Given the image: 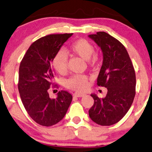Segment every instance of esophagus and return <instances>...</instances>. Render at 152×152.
<instances>
[{
  "instance_id": "esophagus-1",
  "label": "esophagus",
  "mask_w": 152,
  "mask_h": 152,
  "mask_svg": "<svg viewBox=\"0 0 152 152\" xmlns=\"http://www.w3.org/2000/svg\"><path fill=\"white\" fill-rule=\"evenodd\" d=\"M86 95L83 93H74V96L75 97H84Z\"/></svg>"
}]
</instances>
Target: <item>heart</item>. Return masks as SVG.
I'll list each match as a JSON object with an SVG mask.
<instances>
[{
    "label": "heart",
    "mask_w": 152,
    "mask_h": 152,
    "mask_svg": "<svg viewBox=\"0 0 152 152\" xmlns=\"http://www.w3.org/2000/svg\"><path fill=\"white\" fill-rule=\"evenodd\" d=\"M68 51L72 55L85 59L90 66H95L99 62V55L95 52L93 43L85 38H80L73 42L69 47ZM53 64L59 74H66L68 69V57L64 50H59L55 54ZM89 80L90 78L86 75H74L66 80V86L72 90L83 92L88 88Z\"/></svg>",
    "instance_id": "obj_1"
}]
</instances>
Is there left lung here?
<instances>
[{"label": "left lung", "mask_w": 152, "mask_h": 152, "mask_svg": "<svg viewBox=\"0 0 152 152\" xmlns=\"http://www.w3.org/2000/svg\"><path fill=\"white\" fill-rule=\"evenodd\" d=\"M101 48L103 64L97 77L98 86L107 88L104 98L95 94L90 118L101 126H111L121 120L135 95L136 77L133 65L124 45L104 31L88 36Z\"/></svg>", "instance_id": "1"}]
</instances>
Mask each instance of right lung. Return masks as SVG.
<instances>
[{"label": "right lung", "instance_id": "1", "mask_svg": "<svg viewBox=\"0 0 152 152\" xmlns=\"http://www.w3.org/2000/svg\"><path fill=\"white\" fill-rule=\"evenodd\" d=\"M73 34H50L34 41L25 53L19 69L18 90L25 109L36 123L46 127L60 121L72 101V94L61 90L51 99L48 89L57 88L54 56Z\"/></svg>", "mask_w": 152, "mask_h": 152}]
</instances>
